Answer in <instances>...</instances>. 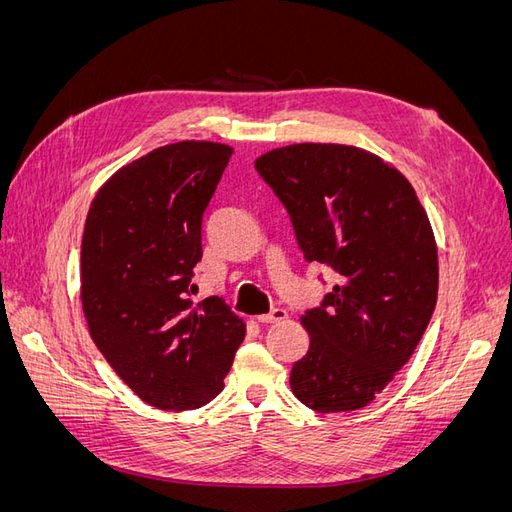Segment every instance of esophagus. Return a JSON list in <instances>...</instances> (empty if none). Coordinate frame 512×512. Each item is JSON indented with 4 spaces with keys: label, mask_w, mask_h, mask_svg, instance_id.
<instances>
[{
    "label": "esophagus",
    "mask_w": 512,
    "mask_h": 512,
    "mask_svg": "<svg viewBox=\"0 0 512 512\" xmlns=\"http://www.w3.org/2000/svg\"><path fill=\"white\" fill-rule=\"evenodd\" d=\"M258 322H262V324H271V322H282V320H286L288 318V312L286 309H273L271 314H258V316H254Z\"/></svg>",
    "instance_id": "34e87169"
}]
</instances>
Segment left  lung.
Here are the masks:
<instances>
[{"mask_svg":"<svg viewBox=\"0 0 512 512\" xmlns=\"http://www.w3.org/2000/svg\"><path fill=\"white\" fill-rule=\"evenodd\" d=\"M282 200L305 260L337 282L301 324L290 389L316 412L365 408L421 342L438 299V245L410 181L376 153L297 143L254 162Z\"/></svg>","mask_w":512,"mask_h":512,"instance_id":"1","label":"left lung"}]
</instances>
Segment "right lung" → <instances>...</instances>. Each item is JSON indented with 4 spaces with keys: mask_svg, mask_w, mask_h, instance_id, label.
I'll list each match as a JSON object with an SVG mask.
<instances>
[{
    "mask_svg": "<svg viewBox=\"0 0 512 512\" xmlns=\"http://www.w3.org/2000/svg\"><path fill=\"white\" fill-rule=\"evenodd\" d=\"M232 147L181 141L108 177L81 243L87 329L115 374L160 410H192L224 389L245 324L218 297L198 305L203 215Z\"/></svg>",
    "mask_w": 512,
    "mask_h": 512,
    "instance_id": "add662e5",
    "label": "right lung"
}]
</instances>
